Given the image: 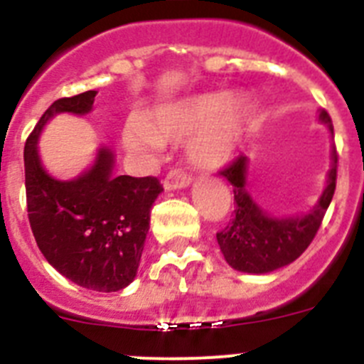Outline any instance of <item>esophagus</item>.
<instances>
[{"instance_id":"1","label":"esophagus","mask_w":364,"mask_h":364,"mask_svg":"<svg viewBox=\"0 0 364 364\" xmlns=\"http://www.w3.org/2000/svg\"><path fill=\"white\" fill-rule=\"evenodd\" d=\"M191 184V176L180 169V167H175L171 171L167 173L166 178H164V188L166 189H180V188H188Z\"/></svg>"}]
</instances>
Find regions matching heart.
I'll return each mask as SVG.
<instances>
[{
  "instance_id": "b5f03b06",
  "label": "heart",
  "mask_w": 364,
  "mask_h": 364,
  "mask_svg": "<svg viewBox=\"0 0 364 364\" xmlns=\"http://www.w3.org/2000/svg\"><path fill=\"white\" fill-rule=\"evenodd\" d=\"M247 124V105L240 98L210 92L131 114L122 140L134 153H159L164 142L193 138L191 159L202 167H217L237 153Z\"/></svg>"
}]
</instances>
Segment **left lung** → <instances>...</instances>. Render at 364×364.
Masks as SVG:
<instances>
[{"instance_id":"left-lung-1","label":"left lung","mask_w":364,"mask_h":364,"mask_svg":"<svg viewBox=\"0 0 364 364\" xmlns=\"http://www.w3.org/2000/svg\"><path fill=\"white\" fill-rule=\"evenodd\" d=\"M321 122L333 134L332 118L321 112ZM332 169L328 173L326 189L311 211L302 217L273 218L260 210L246 189L247 159L239 154L220 175L233 186L235 210L230 224L217 233L218 246L231 268L246 273H268L290 264L304 253L323 224L324 213L333 198L337 182V151H333Z\"/></svg>"}]
</instances>
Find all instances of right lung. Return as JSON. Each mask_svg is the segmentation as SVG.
<instances>
[{"instance_id":"1","label":"right lung","mask_w":364,"mask_h":364,"mask_svg":"<svg viewBox=\"0 0 364 364\" xmlns=\"http://www.w3.org/2000/svg\"><path fill=\"white\" fill-rule=\"evenodd\" d=\"M96 91L60 98L43 112L25 142V191L38 247L63 277L92 291H118L133 282L149 231L156 176L112 175L114 156L100 149L95 166L74 180H56L38 156V136L58 112L85 114Z\"/></svg>"}]
</instances>
